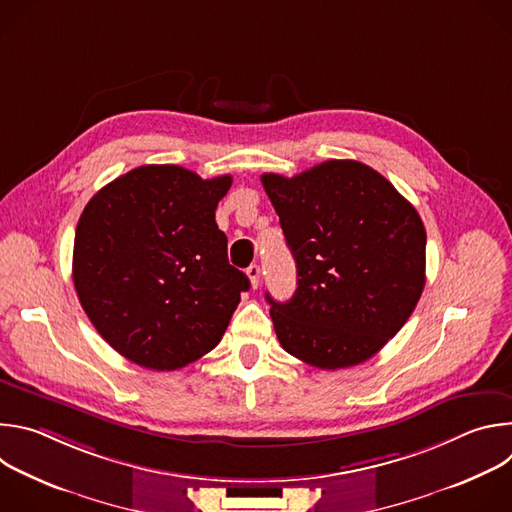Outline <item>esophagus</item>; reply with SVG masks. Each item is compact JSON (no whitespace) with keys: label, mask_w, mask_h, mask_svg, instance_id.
<instances>
[{"label":"esophagus","mask_w":512,"mask_h":512,"mask_svg":"<svg viewBox=\"0 0 512 512\" xmlns=\"http://www.w3.org/2000/svg\"><path fill=\"white\" fill-rule=\"evenodd\" d=\"M247 277H249V281H251L253 287H259V281H261V267H259V265H251V267L247 269Z\"/></svg>","instance_id":"34e87169"}]
</instances>
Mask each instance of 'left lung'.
<instances>
[{"mask_svg": "<svg viewBox=\"0 0 512 512\" xmlns=\"http://www.w3.org/2000/svg\"><path fill=\"white\" fill-rule=\"evenodd\" d=\"M263 188L296 259L298 287L271 304L285 352L334 371L377 354L409 320L425 285V227L413 204L367 164L328 160Z\"/></svg>", "mask_w": 512, "mask_h": 512, "instance_id": "obj_1", "label": "left lung"}]
</instances>
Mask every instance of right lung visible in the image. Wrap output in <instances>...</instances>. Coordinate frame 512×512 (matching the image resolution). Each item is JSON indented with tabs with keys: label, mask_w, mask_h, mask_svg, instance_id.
<instances>
[{
	"label": "right lung",
	"mask_w": 512,
	"mask_h": 512,
	"mask_svg": "<svg viewBox=\"0 0 512 512\" xmlns=\"http://www.w3.org/2000/svg\"><path fill=\"white\" fill-rule=\"evenodd\" d=\"M231 176L139 166L101 188L75 235L72 281L97 332L127 360L174 371L221 342L249 277L214 210Z\"/></svg>",
	"instance_id": "obj_1"
}]
</instances>
